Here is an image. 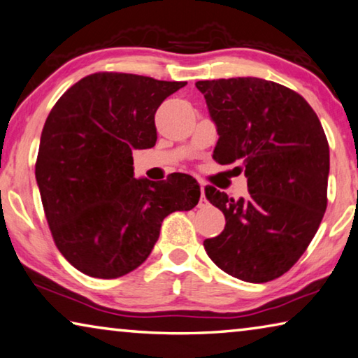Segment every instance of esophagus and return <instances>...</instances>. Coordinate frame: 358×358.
<instances>
[{
	"label": "esophagus",
	"mask_w": 358,
	"mask_h": 358,
	"mask_svg": "<svg viewBox=\"0 0 358 358\" xmlns=\"http://www.w3.org/2000/svg\"><path fill=\"white\" fill-rule=\"evenodd\" d=\"M201 189H202V196L199 199V203H197V207H206L207 206V199H206V194H203V185L201 183Z\"/></svg>",
	"instance_id": "obj_1"
}]
</instances>
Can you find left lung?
Returning <instances> with one entry per match:
<instances>
[{
	"label": "left lung",
	"instance_id": "8db88e82",
	"mask_svg": "<svg viewBox=\"0 0 358 358\" xmlns=\"http://www.w3.org/2000/svg\"><path fill=\"white\" fill-rule=\"evenodd\" d=\"M218 141L213 159L243 172L248 194L229 199L207 186L224 213L220 236L203 241L226 274L263 283L301 258L327 208L330 148L319 117L301 95L259 78L197 81Z\"/></svg>",
	"mask_w": 358,
	"mask_h": 358
}]
</instances>
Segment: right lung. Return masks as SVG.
Segmentation results:
<instances>
[{"label":"right lung","instance_id":"right-lung-1","mask_svg":"<svg viewBox=\"0 0 358 358\" xmlns=\"http://www.w3.org/2000/svg\"><path fill=\"white\" fill-rule=\"evenodd\" d=\"M186 83L94 73L62 95L39 141L36 183L60 253L78 271L116 279L137 269L162 220L191 210L201 186L186 173L134 177V150L156 145L155 115Z\"/></svg>","mask_w":358,"mask_h":358}]
</instances>
